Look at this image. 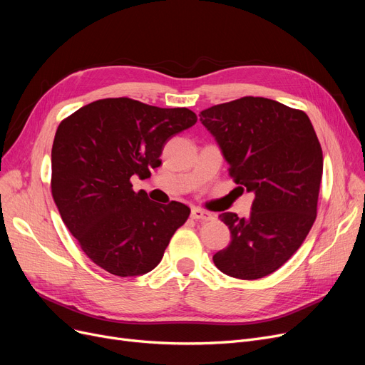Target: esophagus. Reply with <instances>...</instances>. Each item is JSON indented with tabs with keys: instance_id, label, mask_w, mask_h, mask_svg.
<instances>
[{
	"instance_id": "esophagus-1",
	"label": "esophagus",
	"mask_w": 365,
	"mask_h": 365,
	"mask_svg": "<svg viewBox=\"0 0 365 365\" xmlns=\"http://www.w3.org/2000/svg\"><path fill=\"white\" fill-rule=\"evenodd\" d=\"M190 217L195 219V220H204V222L215 219V216L212 213L205 212V210H202V208H194L192 213H190Z\"/></svg>"
}]
</instances>
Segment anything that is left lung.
<instances>
[{
	"mask_svg": "<svg viewBox=\"0 0 365 365\" xmlns=\"http://www.w3.org/2000/svg\"><path fill=\"white\" fill-rule=\"evenodd\" d=\"M216 138L229 176L255 192L248 217L222 213L231 244L213 256L223 274L259 279L275 272L317 219L322 149L308 115L266 98H245L200 113Z\"/></svg>",
	"mask_w": 365,
	"mask_h": 365,
	"instance_id": "left-lung-1",
	"label": "left lung"
}]
</instances>
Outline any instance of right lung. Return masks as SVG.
I'll return each instance as SVG.
<instances>
[{
    "mask_svg": "<svg viewBox=\"0 0 365 365\" xmlns=\"http://www.w3.org/2000/svg\"><path fill=\"white\" fill-rule=\"evenodd\" d=\"M187 108H158L130 98L91 102L57 127L51 195L87 257L118 277L155 267L190 208L153 202L131 176L146 179L161 164L165 142L197 123Z\"/></svg>",
    "mask_w": 365,
    "mask_h": 365,
    "instance_id": "1",
    "label": "right lung"
}]
</instances>
